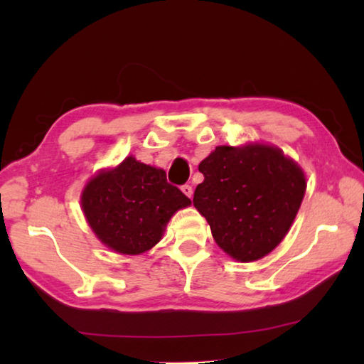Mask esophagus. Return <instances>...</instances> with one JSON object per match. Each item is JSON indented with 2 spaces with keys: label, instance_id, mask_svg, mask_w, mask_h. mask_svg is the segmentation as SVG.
<instances>
[{
  "label": "esophagus",
  "instance_id": "34e87169",
  "mask_svg": "<svg viewBox=\"0 0 364 364\" xmlns=\"http://www.w3.org/2000/svg\"><path fill=\"white\" fill-rule=\"evenodd\" d=\"M181 191L184 193V196H188L189 199H193V186H191V184H184V186H181Z\"/></svg>",
  "mask_w": 364,
  "mask_h": 364
}]
</instances>
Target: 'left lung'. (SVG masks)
I'll return each instance as SVG.
<instances>
[{
    "mask_svg": "<svg viewBox=\"0 0 364 364\" xmlns=\"http://www.w3.org/2000/svg\"><path fill=\"white\" fill-rule=\"evenodd\" d=\"M204 181L194 207L212 236L237 262H255L278 247L305 196V175L279 147L218 146L202 160Z\"/></svg>",
    "mask_w": 364,
    "mask_h": 364,
    "instance_id": "1",
    "label": "left lung"
}]
</instances>
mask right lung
Instances as JSON below:
<instances>
[{
	"instance_id": "right-lung-1",
	"label": "right lung",
	"mask_w": 364,
	"mask_h": 364,
	"mask_svg": "<svg viewBox=\"0 0 364 364\" xmlns=\"http://www.w3.org/2000/svg\"><path fill=\"white\" fill-rule=\"evenodd\" d=\"M191 204L167 181L162 168L127 157L112 170H101L86 183L82 208L97 239L123 255L152 249L168 220Z\"/></svg>"
}]
</instances>
